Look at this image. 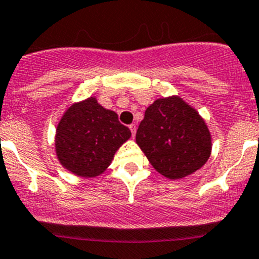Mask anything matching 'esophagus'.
<instances>
[{
    "mask_svg": "<svg viewBox=\"0 0 259 259\" xmlns=\"http://www.w3.org/2000/svg\"><path fill=\"white\" fill-rule=\"evenodd\" d=\"M129 129H130V132H132L133 138H134L135 137V133H137V125H135V124L129 125Z\"/></svg>",
    "mask_w": 259,
    "mask_h": 259,
    "instance_id": "34e87169",
    "label": "esophagus"
}]
</instances>
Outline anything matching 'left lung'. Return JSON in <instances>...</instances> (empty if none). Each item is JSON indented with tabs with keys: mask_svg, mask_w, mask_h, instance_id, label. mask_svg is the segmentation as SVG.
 <instances>
[{
	"mask_svg": "<svg viewBox=\"0 0 259 259\" xmlns=\"http://www.w3.org/2000/svg\"><path fill=\"white\" fill-rule=\"evenodd\" d=\"M135 140L155 170L170 180L202 167L212 149L205 120L176 95L155 100L146 109Z\"/></svg>",
	"mask_w": 259,
	"mask_h": 259,
	"instance_id": "obj_1",
	"label": "left lung"
}]
</instances>
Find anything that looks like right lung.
I'll return each instance as SVG.
<instances>
[{"label":"right lung","mask_w":259,"mask_h":259,"mask_svg":"<svg viewBox=\"0 0 259 259\" xmlns=\"http://www.w3.org/2000/svg\"><path fill=\"white\" fill-rule=\"evenodd\" d=\"M132 137L118 114L103 108L94 97L67 109L56 130L59 162L80 178H95L110 165L116 150Z\"/></svg>","instance_id":"1"}]
</instances>
